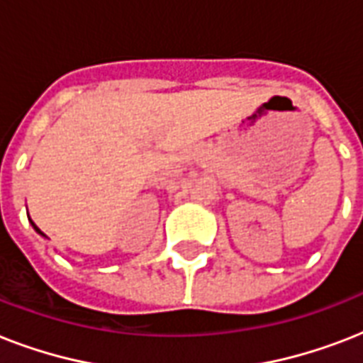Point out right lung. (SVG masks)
Instances as JSON below:
<instances>
[{
	"label": "right lung",
	"instance_id": "add662e5",
	"mask_svg": "<svg viewBox=\"0 0 363 363\" xmlns=\"http://www.w3.org/2000/svg\"><path fill=\"white\" fill-rule=\"evenodd\" d=\"M31 224H33V222H31ZM33 228H35V230H37V232H39V233H41V235H45V233H43V232H41V230H39V228H37V226H35V224H33Z\"/></svg>",
	"mask_w": 363,
	"mask_h": 363
}]
</instances>
